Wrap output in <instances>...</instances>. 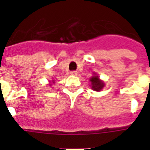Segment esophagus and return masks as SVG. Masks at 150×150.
<instances>
[{"label":"esophagus","instance_id":"1","mask_svg":"<svg viewBox=\"0 0 150 150\" xmlns=\"http://www.w3.org/2000/svg\"><path fill=\"white\" fill-rule=\"evenodd\" d=\"M71 75H78V72L76 71H71Z\"/></svg>","mask_w":150,"mask_h":150}]
</instances>
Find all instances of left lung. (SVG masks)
<instances>
[{
    "mask_svg": "<svg viewBox=\"0 0 150 150\" xmlns=\"http://www.w3.org/2000/svg\"><path fill=\"white\" fill-rule=\"evenodd\" d=\"M90 82H91V89L96 91H101L104 87V82L100 80L99 76L96 75V74L90 79Z\"/></svg>",
    "mask_w": 150,
    "mask_h": 150,
    "instance_id": "obj_1",
    "label": "left lung"
}]
</instances>
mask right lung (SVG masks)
Here are the masks:
<instances>
[{"mask_svg":"<svg viewBox=\"0 0 150 150\" xmlns=\"http://www.w3.org/2000/svg\"><path fill=\"white\" fill-rule=\"evenodd\" d=\"M53 83H54V81H53Z\"/></svg>","mask_w":150,"mask_h":150,"instance_id":"right-lung-1","label":"right lung"}]
</instances>
